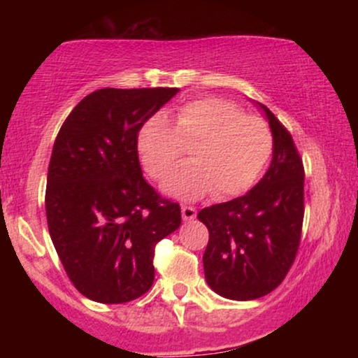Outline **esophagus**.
Masks as SVG:
<instances>
[{
  "label": "esophagus",
  "instance_id": "esophagus-1",
  "mask_svg": "<svg viewBox=\"0 0 358 358\" xmlns=\"http://www.w3.org/2000/svg\"><path fill=\"white\" fill-rule=\"evenodd\" d=\"M182 217H183V220H193L196 217V210L193 207H188V205H183Z\"/></svg>",
  "mask_w": 358,
  "mask_h": 358
}]
</instances>
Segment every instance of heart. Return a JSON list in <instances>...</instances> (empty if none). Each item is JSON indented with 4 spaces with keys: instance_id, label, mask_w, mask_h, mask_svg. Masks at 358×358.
Returning <instances> with one entry per match:
<instances>
[{
    "instance_id": "b5f03b06",
    "label": "heart",
    "mask_w": 358,
    "mask_h": 358,
    "mask_svg": "<svg viewBox=\"0 0 358 358\" xmlns=\"http://www.w3.org/2000/svg\"><path fill=\"white\" fill-rule=\"evenodd\" d=\"M190 147V162L168 175L163 190L185 200L213 192L217 199L248 192L268 163L273 134L262 119L244 116L232 102L202 97L182 106L171 121L156 116L138 134V155L153 180L168 171Z\"/></svg>"
}]
</instances>
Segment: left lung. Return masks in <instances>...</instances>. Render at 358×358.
Masks as SVG:
<instances>
[{"label":"left lung","instance_id":"left-lung-1","mask_svg":"<svg viewBox=\"0 0 358 358\" xmlns=\"http://www.w3.org/2000/svg\"><path fill=\"white\" fill-rule=\"evenodd\" d=\"M273 159L244 196L199 212L208 229L203 271L220 296L249 301L266 296L296 257L305 215V168L289 131L266 106Z\"/></svg>","mask_w":358,"mask_h":358}]
</instances>
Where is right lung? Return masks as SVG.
<instances>
[{
  "instance_id": "right-lung-1",
  "label": "right lung",
  "mask_w": 358,
  "mask_h": 358,
  "mask_svg": "<svg viewBox=\"0 0 358 358\" xmlns=\"http://www.w3.org/2000/svg\"><path fill=\"white\" fill-rule=\"evenodd\" d=\"M178 89H99L65 119L45 193L48 232L72 285L106 305L155 281V248L182 224L180 205L143 178L138 133Z\"/></svg>"
}]
</instances>
